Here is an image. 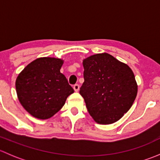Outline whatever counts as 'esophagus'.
Here are the masks:
<instances>
[{"mask_svg":"<svg viewBox=\"0 0 160 160\" xmlns=\"http://www.w3.org/2000/svg\"><path fill=\"white\" fill-rule=\"evenodd\" d=\"M73 89H74V90H75L76 92L79 91V90H80V85H79V84H75L73 86Z\"/></svg>","mask_w":160,"mask_h":160,"instance_id":"obj_1","label":"esophagus"}]
</instances>
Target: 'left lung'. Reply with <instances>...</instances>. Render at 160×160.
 <instances>
[{
    "label": "left lung",
    "instance_id": "8db88e82",
    "mask_svg": "<svg viewBox=\"0 0 160 160\" xmlns=\"http://www.w3.org/2000/svg\"><path fill=\"white\" fill-rule=\"evenodd\" d=\"M84 82L80 93L88 112L101 125L116 122L132 107L138 85L127 64L108 53H98L83 60Z\"/></svg>",
    "mask_w": 160,
    "mask_h": 160
}]
</instances>
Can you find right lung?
<instances>
[{
	"mask_svg": "<svg viewBox=\"0 0 160 160\" xmlns=\"http://www.w3.org/2000/svg\"><path fill=\"white\" fill-rule=\"evenodd\" d=\"M63 60L42 57L30 62L16 79L15 88L21 104L30 114L48 119L60 110L74 92L60 72Z\"/></svg>",
	"mask_w": 160,
	"mask_h": 160,
	"instance_id": "right-lung-1",
	"label": "right lung"
}]
</instances>
